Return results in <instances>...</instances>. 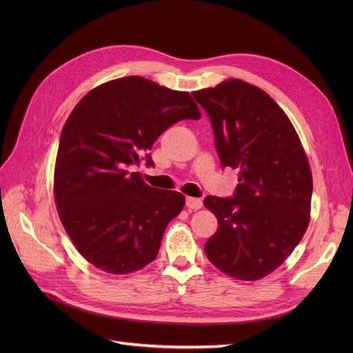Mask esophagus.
I'll return each mask as SVG.
<instances>
[{
	"instance_id": "obj_1",
	"label": "esophagus",
	"mask_w": 353,
	"mask_h": 353,
	"mask_svg": "<svg viewBox=\"0 0 353 353\" xmlns=\"http://www.w3.org/2000/svg\"><path fill=\"white\" fill-rule=\"evenodd\" d=\"M185 206H187L188 209H194V210L201 209L203 200H201V199H197V197H187V199H185Z\"/></svg>"
}]
</instances>
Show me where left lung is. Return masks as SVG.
Instances as JSON below:
<instances>
[{
  "label": "left lung",
  "mask_w": 353,
  "mask_h": 353,
  "mask_svg": "<svg viewBox=\"0 0 353 353\" xmlns=\"http://www.w3.org/2000/svg\"><path fill=\"white\" fill-rule=\"evenodd\" d=\"M208 113L223 168H237L231 197L208 196L218 218L208 259L234 279L259 280L290 256L309 223L312 175L301 140L268 94L240 79L193 92Z\"/></svg>",
  "instance_id": "1"
}]
</instances>
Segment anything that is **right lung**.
I'll return each mask as SVG.
<instances>
[{
    "instance_id": "1",
    "label": "right lung",
    "mask_w": 353,
    "mask_h": 353,
    "mask_svg": "<svg viewBox=\"0 0 353 353\" xmlns=\"http://www.w3.org/2000/svg\"><path fill=\"white\" fill-rule=\"evenodd\" d=\"M184 119H200L188 92L140 77L94 88L68 117L56 160V205L74 248L99 270L122 275L156 259L185 197L147 185L128 168L140 159L153 166V143Z\"/></svg>"
}]
</instances>
